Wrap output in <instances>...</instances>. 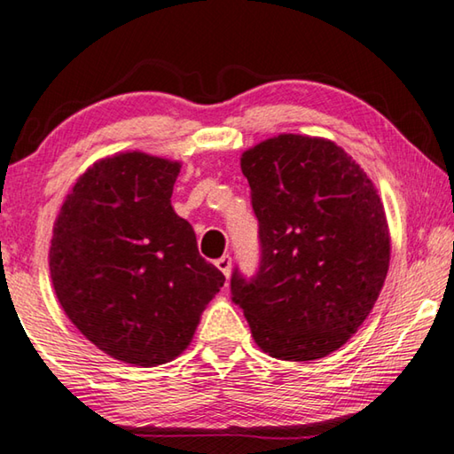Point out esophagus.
Masks as SVG:
<instances>
[{
    "label": "esophagus",
    "mask_w": 454,
    "mask_h": 454,
    "mask_svg": "<svg viewBox=\"0 0 454 454\" xmlns=\"http://www.w3.org/2000/svg\"><path fill=\"white\" fill-rule=\"evenodd\" d=\"M216 266L220 268L222 274H224L226 278H228V276H230V270H232V256H230V254H224L222 258H218V260H216Z\"/></svg>",
    "instance_id": "esophagus-1"
}]
</instances>
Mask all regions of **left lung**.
<instances>
[{
  "mask_svg": "<svg viewBox=\"0 0 454 454\" xmlns=\"http://www.w3.org/2000/svg\"><path fill=\"white\" fill-rule=\"evenodd\" d=\"M240 166L260 262L252 276L234 268L232 302L270 356H326L363 325L387 278L380 198L355 160L322 137H270L244 152Z\"/></svg>",
  "mask_w": 454,
  "mask_h": 454,
  "instance_id": "obj_1",
  "label": "left lung"
}]
</instances>
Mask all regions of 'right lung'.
Segmentation results:
<instances>
[{"instance_id": "1", "label": "right lung", "mask_w": 454, "mask_h": 454, "mask_svg": "<svg viewBox=\"0 0 454 454\" xmlns=\"http://www.w3.org/2000/svg\"><path fill=\"white\" fill-rule=\"evenodd\" d=\"M178 174V162L142 152L106 158L78 180L53 226L61 309L99 350L129 364L178 356L226 280L172 208Z\"/></svg>"}]
</instances>
